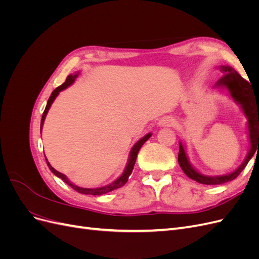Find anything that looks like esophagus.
Wrapping results in <instances>:
<instances>
[{"mask_svg": "<svg viewBox=\"0 0 259 259\" xmlns=\"http://www.w3.org/2000/svg\"><path fill=\"white\" fill-rule=\"evenodd\" d=\"M175 124V120L170 116H164L159 121L160 126H173Z\"/></svg>", "mask_w": 259, "mask_h": 259, "instance_id": "34e87169", "label": "esophagus"}]
</instances>
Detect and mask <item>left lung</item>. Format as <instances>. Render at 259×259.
Wrapping results in <instances>:
<instances>
[{"label": "left lung", "mask_w": 259, "mask_h": 259, "mask_svg": "<svg viewBox=\"0 0 259 259\" xmlns=\"http://www.w3.org/2000/svg\"><path fill=\"white\" fill-rule=\"evenodd\" d=\"M221 70L224 72V75L217 81L216 85L219 86V88L223 86V88L228 89L233 99L238 101L240 105H242L243 109H244V113L248 119L250 150L244 162L233 173L225 176L208 177L198 173L197 170L192 168L189 162H188L184 146L182 145V143H179L178 163L180 167H182V169L185 171V174L188 177L204 185H221L236 179L240 175L241 171L245 168L248 161L252 159V156L254 155L255 150L257 149V145L259 148V95H256L254 91H252L250 84L245 79H243L233 68L229 66H223Z\"/></svg>", "instance_id": "obj_1"}]
</instances>
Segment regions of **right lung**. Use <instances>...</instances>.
<instances>
[{
	"instance_id": "obj_1",
	"label": "right lung",
	"mask_w": 259,
	"mask_h": 259,
	"mask_svg": "<svg viewBox=\"0 0 259 259\" xmlns=\"http://www.w3.org/2000/svg\"><path fill=\"white\" fill-rule=\"evenodd\" d=\"M75 77H76V74H75V75H72V74L68 75V77L66 79V82H65L64 84H61L60 86H58L57 89H55V90L53 91L52 95H51V96H50V98H49L48 105H46V107H45V110H44L43 115H42V120H41V131H42V126H43V123H44V120H45L46 113H48L49 109H50V107H51L52 103L54 101V99L56 98V96L58 95L60 91L65 90V89H67V88H68L69 85H71V84L74 82V79H75ZM150 136H151V134H148V135H146L145 137H143L142 139L138 140V142L134 145V147H133L132 151H131V156H130V160H128V163H127V166H126V168H125L124 173H123L119 178H117V179L115 180V182H113L112 184L108 185V186H105V187L96 188V189H89V188H81V187H77V186H75V185L71 184V183H70L69 180L67 179V177H66L64 174L59 173L58 170H56V169H55L54 167H52V165L50 164V162L46 161V163H48V165H49L50 169L53 171V173H54L55 175H56V176H57V177H59V178H61L62 180H64V182H65L66 184H68L70 187L73 188V189H74L75 191L80 192V193H83V194L100 195V194H104V193H107V192H110V191H112V190H115V189H117V188H121V187H123L125 184L127 183L128 177H130V176H131V174H132L133 168H134V165H135V162H136V158H137V154H138L139 149L142 148V146L147 142V140H148L149 138H150ZM45 159H46V158H45Z\"/></svg>"
}]
</instances>
